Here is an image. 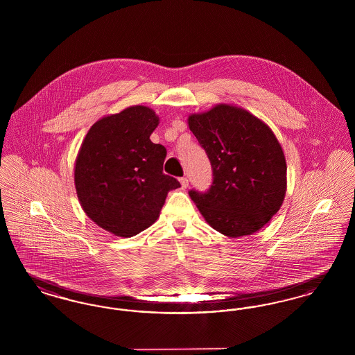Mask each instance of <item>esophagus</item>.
Listing matches in <instances>:
<instances>
[{"instance_id":"obj_1","label":"esophagus","mask_w":355,"mask_h":355,"mask_svg":"<svg viewBox=\"0 0 355 355\" xmlns=\"http://www.w3.org/2000/svg\"><path fill=\"white\" fill-rule=\"evenodd\" d=\"M180 182H181V186H182V189H186V187L189 186V180H187L186 177H182V178L180 180Z\"/></svg>"}]
</instances>
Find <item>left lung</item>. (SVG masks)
Wrapping results in <instances>:
<instances>
[{
	"label": "left lung",
	"instance_id": "obj_1",
	"mask_svg": "<svg viewBox=\"0 0 355 355\" xmlns=\"http://www.w3.org/2000/svg\"><path fill=\"white\" fill-rule=\"evenodd\" d=\"M189 128L213 170L207 191H189L203 218L232 238L250 236L263 227L286 193V161L270 128L230 105L191 114Z\"/></svg>",
	"mask_w": 355,
	"mask_h": 355
}]
</instances>
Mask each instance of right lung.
<instances>
[{
	"mask_svg": "<svg viewBox=\"0 0 355 355\" xmlns=\"http://www.w3.org/2000/svg\"><path fill=\"white\" fill-rule=\"evenodd\" d=\"M158 117L130 106L97 121L78 153L74 184L87 217L114 236H137L158 218L170 190L181 184L165 174L166 149L153 144Z\"/></svg>",
	"mask_w": 355,
	"mask_h": 355,
	"instance_id": "add662e5",
	"label": "right lung"
}]
</instances>
